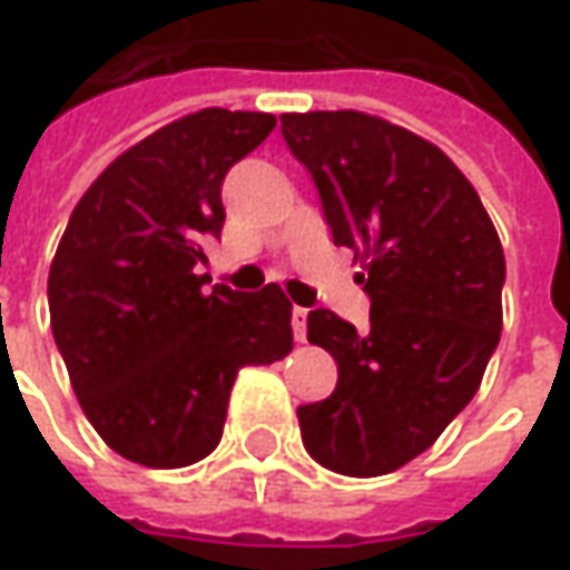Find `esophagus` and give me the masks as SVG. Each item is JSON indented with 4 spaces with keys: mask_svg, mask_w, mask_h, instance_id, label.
I'll return each mask as SVG.
<instances>
[{
    "mask_svg": "<svg viewBox=\"0 0 570 570\" xmlns=\"http://www.w3.org/2000/svg\"><path fill=\"white\" fill-rule=\"evenodd\" d=\"M292 330H295V340L304 343V336H307V311H304V307H295V311H292Z\"/></svg>",
    "mask_w": 570,
    "mask_h": 570,
    "instance_id": "1",
    "label": "esophagus"
}]
</instances>
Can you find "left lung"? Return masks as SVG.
I'll return each instance as SVG.
<instances>
[{
  "label": "left lung",
  "mask_w": 570,
  "mask_h": 570,
  "mask_svg": "<svg viewBox=\"0 0 570 570\" xmlns=\"http://www.w3.org/2000/svg\"><path fill=\"white\" fill-rule=\"evenodd\" d=\"M336 246L365 263L372 301L358 333L333 311L307 314V340L336 358L327 401L298 407L314 462L375 478L426 452L465 411L498 350L507 263L462 169L407 128L362 111L282 115Z\"/></svg>",
  "instance_id": "obj_1"
}]
</instances>
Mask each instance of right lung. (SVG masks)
Listing matches in <instances>:
<instances>
[{
    "instance_id": "obj_1",
    "label": "right lung",
    "mask_w": 570,
    "mask_h": 570,
    "mask_svg": "<svg viewBox=\"0 0 570 570\" xmlns=\"http://www.w3.org/2000/svg\"><path fill=\"white\" fill-rule=\"evenodd\" d=\"M275 128L263 111L205 108L115 159L72 208L50 263V330L101 440L147 469L214 452L243 365L292 353V301L205 288L220 186Z\"/></svg>"
}]
</instances>
